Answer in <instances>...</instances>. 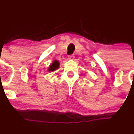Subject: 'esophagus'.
<instances>
[{"label": "esophagus", "instance_id": "esophagus-1", "mask_svg": "<svg viewBox=\"0 0 134 134\" xmlns=\"http://www.w3.org/2000/svg\"><path fill=\"white\" fill-rule=\"evenodd\" d=\"M74 59V55H70L68 56V59Z\"/></svg>", "mask_w": 134, "mask_h": 134}]
</instances>
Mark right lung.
Segmentation results:
<instances>
[{"mask_svg": "<svg viewBox=\"0 0 134 134\" xmlns=\"http://www.w3.org/2000/svg\"><path fill=\"white\" fill-rule=\"evenodd\" d=\"M59 63L57 60H55V61L53 63V64L50 66V67L49 68V71H54L55 70L59 68Z\"/></svg>", "mask_w": 134, "mask_h": 134, "instance_id": "obj_1", "label": "right lung"}]
</instances>
